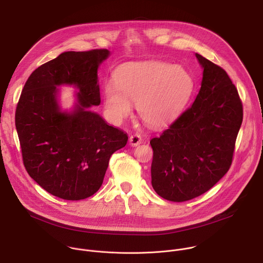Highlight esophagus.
I'll return each instance as SVG.
<instances>
[{
    "label": "esophagus",
    "mask_w": 263,
    "mask_h": 263,
    "mask_svg": "<svg viewBox=\"0 0 263 263\" xmlns=\"http://www.w3.org/2000/svg\"><path fill=\"white\" fill-rule=\"evenodd\" d=\"M141 141H142V139H141V136L139 134H131L129 136V143L132 146L138 145L139 143H141Z\"/></svg>",
    "instance_id": "34e87169"
}]
</instances>
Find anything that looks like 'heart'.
I'll use <instances>...</instances> for the list:
<instances>
[{
	"instance_id": "heart-1",
	"label": "heart",
	"mask_w": 263,
	"mask_h": 263,
	"mask_svg": "<svg viewBox=\"0 0 263 263\" xmlns=\"http://www.w3.org/2000/svg\"><path fill=\"white\" fill-rule=\"evenodd\" d=\"M195 87L192 74L181 66L163 62L126 65L116 74L115 84L105 86V107L117 121L137 106L141 121L151 128H163L183 111Z\"/></svg>"
}]
</instances>
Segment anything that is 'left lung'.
I'll use <instances>...</instances> for the list:
<instances>
[{
	"label": "left lung",
	"instance_id": "left-lung-1",
	"mask_svg": "<svg viewBox=\"0 0 263 263\" xmlns=\"http://www.w3.org/2000/svg\"><path fill=\"white\" fill-rule=\"evenodd\" d=\"M196 56L204 71L195 102L149 141L152 186L172 202L195 199L226 175L242 123V103L226 70Z\"/></svg>",
	"mask_w": 263,
	"mask_h": 263
}]
</instances>
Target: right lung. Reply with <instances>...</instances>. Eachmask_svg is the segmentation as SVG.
<instances>
[{
    "instance_id": "obj_1",
    "label": "right lung",
    "mask_w": 263,
    "mask_h": 263,
    "mask_svg": "<svg viewBox=\"0 0 263 263\" xmlns=\"http://www.w3.org/2000/svg\"><path fill=\"white\" fill-rule=\"evenodd\" d=\"M106 49L64 52L37 67L21 93L15 127L23 162L30 177L49 194L68 201L95 195L103 183L111 155L128 135L88 110L101 103L98 67ZM80 89L73 112L60 111L55 86Z\"/></svg>"
}]
</instances>
